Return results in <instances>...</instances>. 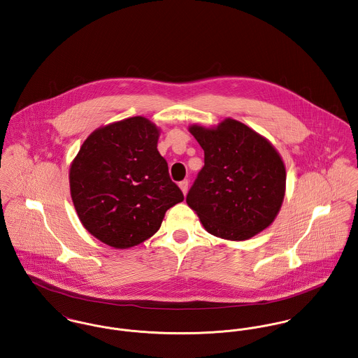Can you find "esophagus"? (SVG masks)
Returning a JSON list of instances; mask_svg holds the SVG:
<instances>
[{
	"instance_id": "1",
	"label": "esophagus",
	"mask_w": 358,
	"mask_h": 358,
	"mask_svg": "<svg viewBox=\"0 0 358 358\" xmlns=\"http://www.w3.org/2000/svg\"><path fill=\"white\" fill-rule=\"evenodd\" d=\"M178 187H180V189L182 191V193H184V194H187V192H188V181H187V180L181 181V182L178 184Z\"/></svg>"
}]
</instances>
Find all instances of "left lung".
<instances>
[{
  "label": "left lung",
  "mask_w": 358,
  "mask_h": 358,
  "mask_svg": "<svg viewBox=\"0 0 358 358\" xmlns=\"http://www.w3.org/2000/svg\"><path fill=\"white\" fill-rule=\"evenodd\" d=\"M204 166L187 196L204 229L244 241L275 220L286 191V169L275 147L245 124L224 118L213 128L191 125Z\"/></svg>",
  "instance_id": "left-lung-1"
}]
</instances>
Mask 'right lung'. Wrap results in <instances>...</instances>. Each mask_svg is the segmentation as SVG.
<instances>
[{"instance_id": "add662e5", "label": "right lung", "mask_w": 358, "mask_h": 358, "mask_svg": "<svg viewBox=\"0 0 358 358\" xmlns=\"http://www.w3.org/2000/svg\"><path fill=\"white\" fill-rule=\"evenodd\" d=\"M159 128L131 117L95 129L69 169L71 196L85 230L127 249L152 237L184 194L157 145Z\"/></svg>"}]
</instances>
